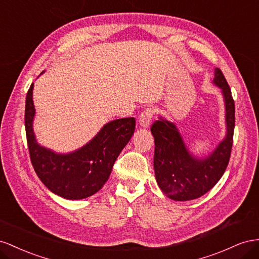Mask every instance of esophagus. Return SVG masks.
Listing matches in <instances>:
<instances>
[{
    "label": "esophagus",
    "instance_id": "34e87169",
    "mask_svg": "<svg viewBox=\"0 0 259 259\" xmlns=\"http://www.w3.org/2000/svg\"><path fill=\"white\" fill-rule=\"evenodd\" d=\"M153 109L152 108H147L145 109L144 112L140 115V118H139V124L140 127L142 128H149L150 124H151V121H152V117H153Z\"/></svg>",
    "mask_w": 259,
    "mask_h": 259
}]
</instances>
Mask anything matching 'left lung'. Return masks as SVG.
Wrapping results in <instances>:
<instances>
[{
    "label": "left lung",
    "mask_w": 259,
    "mask_h": 259,
    "mask_svg": "<svg viewBox=\"0 0 259 259\" xmlns=\"http://www.w3.org/2000/svg\"><path fill=\"white\" fill-rule=\"evenodd\" d=\"M212 83L218 87L225 103L226 136L208 155L192 154L175 122L159 116L151 128L154 137V171L159 189L174 201L201 197L215 186L228 166L233 142L235 120L231 90L219 68Z\"/></svg>",
    "instance_id": "8db88e82"
}]
</instances>
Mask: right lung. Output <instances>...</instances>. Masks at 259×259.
I'll return each instance as SVG.
<instances>
[{"mask_svg": "<svg viewBox=\"0 0 259 259\" xmlns=\"http://www.w3.org/2000/svg\"><path fill=\"white\" fill-rule=\"evenodd\" d=\"M32 97L33 83L26 98L25 125L29 154L35 174L51 192L63 198L75 201L95 194L108 180L118 155L134 135L135 118L109 121L80 149L57 153L36 141Z\"/></svg>", "mask_w": 259, "mask_h": 259, "instance_id": "add662e5", "label": "right lung"}]
</instances>
